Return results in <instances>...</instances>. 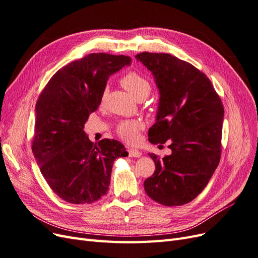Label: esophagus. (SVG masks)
I'll list each match as a JSON object with an SVG mask.
<instances>
[{"label":"esophagus","mask_w":258,"mask_h":258,"mask_svg":"<svg viewBox=\"0 0 258 258\" xmlns=\"http://www.w3.org/2000/svg\"><path fill=\"white\" fill-rule=\"evenodd\" d=\"M127 152H128V155L131 157H139V156H141V152L136 150V149H131L130 148L128 150H127Z\"/></svg>","instance_id":"1"}]
</instances>
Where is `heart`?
Masks as SVG:
<instances>
[{
    "instance_id": "heart-1",
    "label": "heart",
    "mask_w": 258,
    "mask_h": 258,
    "mask_svg": "<svg viewBox=\"0 0 258 258\" xmlns=\"http://www.w3.org/2000/svg\"><path fill=\"white\" fill-rule=\"evenodd\" d=\"M121 84L128 91L130 94L133 97L137 99V101H139V99H145L151 92L150 82L143 76H140L139 74L134 72L125 75V76L122 78ZM106 94H107V89H105L104 93L102 95L103 101ZM140 128H141V124L137 121H124L119 124L117 132H118V135L121 137V139L126 141V143L134 144L138 140Z\"/></svg>"
}]
</instances>
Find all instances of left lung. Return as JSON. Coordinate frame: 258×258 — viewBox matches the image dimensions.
I'll return each instance as SVG.
<instances>
[{
	"label": "left lung",
	"instance_id": "1",
	"mask_svg": "<svg viewBox=\"0 0 258 258\" xmlns=\"http://www.w3.org/2000/svg\"><path fill=\"white\" fill-rule=\"evenodd\" d=\"M150 71L160 92L155 123L148 132L151 144L168 141L171 154H150L155 171L144 186L164 206L192 202L210 181L221 157L224 108L204 73L168 53L136 56Z\"/></svg>",
	"mask_w": 258,
	"mask_h": 258
}]
</instances>
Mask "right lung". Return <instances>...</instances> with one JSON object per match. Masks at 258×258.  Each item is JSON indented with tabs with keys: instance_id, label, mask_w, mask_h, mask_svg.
<instances>
[{
	"instance_id": "add662e5",
	"label": "right lung",
	"mask_w": 258,
	"mask_h": 258,
	"mask_svg": "<svg viewBox=\"0 0 258 258\" xmlns=\"http://www.w3.org/2000/svg\"><path fill=\"white\" fill-rule=\"evenodd\" d=\"M131 56L91 53L57 71L35 107L32 151L53 192L71 204H91L107 194L114 160L128 153L120 141L94 144L84 131L101 105L107 80Z\"/></svg>"
}]
</instances>
